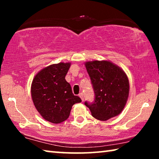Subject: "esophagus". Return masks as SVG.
Returning a JSON list of instances; mask_svg holds the SVG:
<instances>
[{
  "label": "esophagus",
  "instance_id": "1",
  "mask_svg": "<svg viewBox=\"0 0 159 159\" xmlns=\"http://www.w3.org/2000/svg\"><path fill=\"white\" fill-rule=\"evenodd\" d=\"M79 95V97L80 98V99H81V100H82L83 102L84 101V97H83V94L82 93H80Z\"/></svg>",
  "mask_w": 159,
  "mask_h": 159
}]
</instances>
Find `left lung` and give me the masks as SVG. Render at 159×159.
<instances>
[{"label": "left lung", "instance_id": "8db88e82", "mask_svg": "<svg viewBox=\"0 0 159 159\" xmlns=\"http://www.w3.org/2000/svg\"><path fill=\"white\" fill-rule=\"evenodd\" d=\"M95 93L92 103L85 102L94 118L107 120L120 114L127 102L130 85L123 69L109 61L85 64Z\"/></svg>", "mask_w": 159, "mask_h": 159}]
</instances>
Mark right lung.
<instances>
[{"mask_svg": "<svg viewBox=\"0 0 159 159\" xmlns=\"http://www.w3.org/2000/svg\"><path fill=\"white\" fill-rule=\"evenodd\" d=\"M71 63L51 64L33 79L31 98L35 107L45 120L60 123L69 118L72 106L81 99L74 95L65 76Z\"/></svg>", "mask_w": 159, "mask_h": 159, "instance_id": "right-lung-1", "label": "right lung"}]
</instances>
